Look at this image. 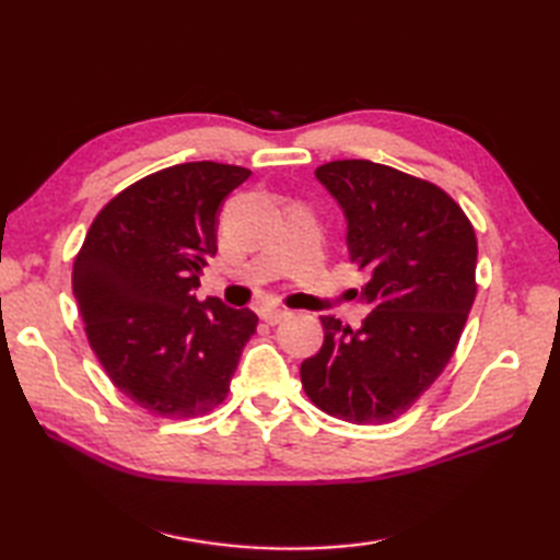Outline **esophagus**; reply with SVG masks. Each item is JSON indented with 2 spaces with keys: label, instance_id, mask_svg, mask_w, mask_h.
Wrapping results in <instances>:
<instances>
[{
  "label": "esophagus",
  "instance_id": "34e87169",
  "mask_svg": "<svg viewBox=\"0 0 560 560\" xmlns=\"http://www.w3.org/2000/svg\"><path fill=\"white\" fill-rule=\"evenodd\" d=\"M289 315V311L287 307H279V305H265L259 311V317L265 319V323H269V325H277V323H281L283 317Z\"/></svg>",
  "mask_w": 560,
  "mask_h": 560
}]
</instances>
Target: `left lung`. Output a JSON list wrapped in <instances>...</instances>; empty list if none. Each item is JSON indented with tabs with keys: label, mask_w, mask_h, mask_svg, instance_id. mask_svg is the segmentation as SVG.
I'll return each instance as SVG.
<instances>
[{
	"label": "left lung",
	"mask_w": 560,
	"mask_h": 560,
	"mask_svg": "<svg viewBox=\"0 0 560 560\" xmlns=\"http://www.w3.org/2000/svg\"><path fill=\"white\" fill-rule=\"evenodd\" d=\"M347 221V249L368 281L359 329L319 317L325 341L301 363L305 395L351 423H387L445 371L471 311L477 235L443 189L373 161L315 171Z\"/></svg>",
	"instance_id": "8db88e82"
}]
</instances>
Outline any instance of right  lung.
I'll return each instance as SVG.
<instances>
[{"mask_svg":"<svg viewBox=\"0 0 560 560\" xmlns=\"http://www.w3.org/2000/svg\"><path fill=\"white\" fill-rule=\"evenodd\" d=\"M241 165H171L127 187L91 223L71 287L86 337L115 387L165 419H192L229 395L257 315L197 301L217 255L223 199Z\"/></svg>","mask_w":560,"mask_h":560,"instance_id":"1","label":"right lung"}]
</instances>
